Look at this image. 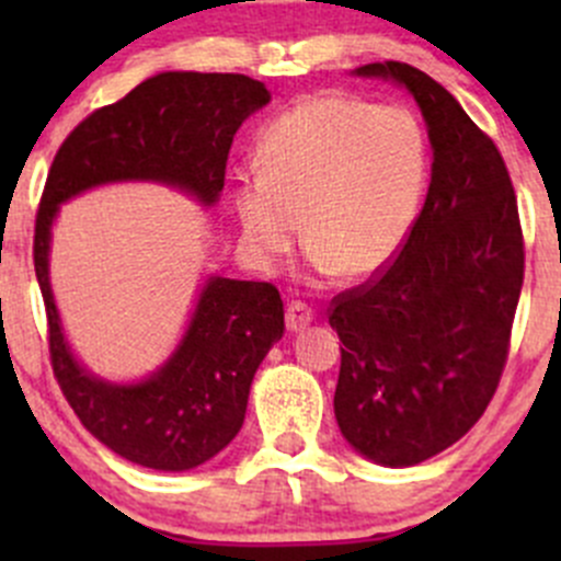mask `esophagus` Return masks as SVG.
I'll list each match as a JSON object with an SVG mask.
<instances>
[{"instance_id":"1","label":"esophagus","mask_w":561,"mask_h":561,"mask_svg":"<svg viewBox=\"0 0 561 561\" xmlns=\"http://www.w3.org/2000/svg\"><path fill=\"white\" fill-rule=\"evenodd\" d=\"M312 320H314V312L304 301L287 304V314H285L287 331H301V328H307Z\"/></svg>"}]
</instances>
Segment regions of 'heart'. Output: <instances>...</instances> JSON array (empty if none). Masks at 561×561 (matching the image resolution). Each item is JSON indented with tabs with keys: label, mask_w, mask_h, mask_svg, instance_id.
Here are the masks:
<instances>
[{
	"label": "heart",
	"mask_w": 561,
	"mask_h": 561,
	"mask_svg": "<svg viewBox=\"0 0 561 561\" xmlns=\"http://www.w3.org/2000/svg\"><path fill=\"white\" fill-rule=\"evenodd\" d=\"M426 175V135L407 107L312 94L271 118L233 203L260 263L293 247L301 219L317 274L366 279L404 244Z\"/></svg>",
	"instance_id": "b5f03b06"
}]
</instances>
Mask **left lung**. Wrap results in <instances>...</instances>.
Masks as SVG:
<instances>
[{
    "instance_id": "left-lung-1",
    "label": "left lung",
    "mask_w": 561,
    "mask_h": 561,
    "mask_svg": "<svg viewBox=\"0 0 561 561\" xmlns=\"http://www.w3.org/2000/svg\"><path fill=\"white\" fill-rule=\"evenodd\" d=\"M355 72L410 89L434 162L396 257L328 309L342 342L333 412L366 458L412 467L458 443L494 399L524 285V233L500 149L448 89L404 61Z\"/></svg>"
}]
</instances>
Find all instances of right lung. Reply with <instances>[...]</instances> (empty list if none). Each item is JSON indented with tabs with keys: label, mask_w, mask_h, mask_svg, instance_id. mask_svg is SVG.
Wrapping results in <instances>:
<instances>
[{
	"label": "right lung",
	"mask_w": 561,
	"mask_h": 561,
	"mask_svg": "<svg viewBox=\"0 0 561 561\" xmlns=\"http://www.w3.org/2000/svg\"><path fill=\"white\" fill-rule=\"evenodd\" d=\"M268 100L263 83L239 72H160L89 113L50 162L32 247L50 366L83 426L140 467L184 472L239 434L254 371L285 333V304L271 282L214 276L173 358L138 386H107L76 364L61 336L48 285L50 222L67 197L122 179L165 181L211 206L236 129Z\"/></svg>",
	"instance_id": "right-lung-1"
}]
</instances>
